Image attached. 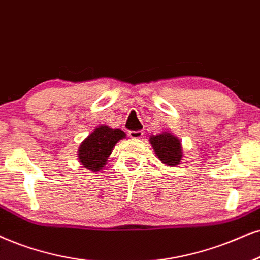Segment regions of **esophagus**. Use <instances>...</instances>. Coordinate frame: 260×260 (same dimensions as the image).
Returning <instances> with one entry per match:
<instances>
[{"label":"esophagus","mask_w":260,"mask_h":260,"mask_svg":"<svg viewBox=\"0 0 260 260\" xmlns=\"http://www.w3.org/2000/svg\"><path fill=\"white\" fill-rule=\"evenodd\" d=\"M127 135H129V137H131V139H141V137L143 136V131L142 130H137V131H129L127 133Z\"/></svg>","instance_id":"1"}]
</instances>
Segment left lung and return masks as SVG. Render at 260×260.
<instances>
[{"label":"left lung","mask_w":260,"mask_h":260,"mask_svg":"<svg viewBox=\"0 0 260 260\" xmlns=\"http://www.w3.org/2000/svg\"><path fill=\"white\" fill-rule=\"evenodd\" d=\"M149 142L154 149L155 155L162 164L176 166L183 160L181 141L178 137L172 135L171 131H162L158 135H152L149 137Z\"/></svg>","instance_id":"8db88e82"}]
</instances>
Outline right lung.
Instances as JSON below:
<instances>
[{"label": "right lung", "instance_id": "add662e5", "mask_svg": "<svg viewBox=\"0 0 260 260\" xmlns=\"http://www.w3.org/2000/svg\"><path fill=\"white\" fill-rule=\"evenodd\" d=\"M125 136L126 134L120 129H111L107 125L96 126L79 145V162L90 171H100L107 164L114 146Z\"/></svg>", "mask_w": 260, "mask_h": 260}]
</instances>
